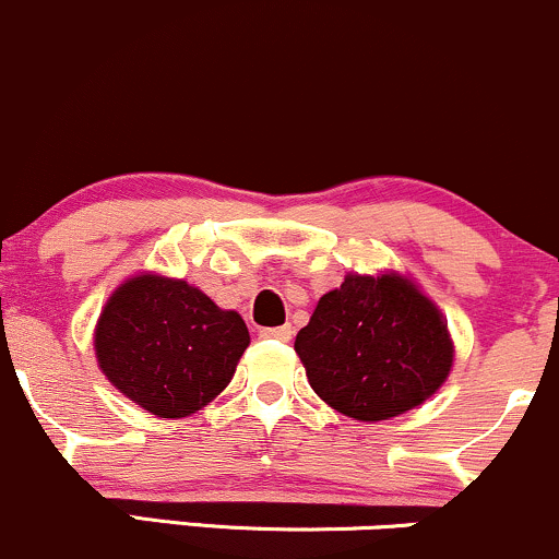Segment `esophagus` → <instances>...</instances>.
Returning a JSON list of instances; mask_svg holds the SVG:
<instances>
[{
	"label": "esophagus",
	"mask_w": 559,
	"mask_h": 559,
	"mask_svg": "<svg viewBox=\"0 0 559 559\" xmlns=\"http://www.w3.org/2000/svg\"><path fill=\"white\" fill-rule=\"evenodd\" d=\"M261 337H272V341H290L293 328L290 324H282V328H266L261 330Z\"/></svg>",
	"instance_id": "obj_1"
}]
</instances>
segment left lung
Instances as JSON below:
<instances>
[{
    "mask_svg": "<svg viewBox=\"0 0 559 559\" xmlns=\"http://www.w3.org/2000/svg\"><path fill=\"white\" fill-rule=\"evenodd\" d=\"M296 354L319 399L359 423H382L425 404L454 364L441 309L399 272L346 274L324 293Z\"/></svg>",
    "mask_w": 559,
    "mask_h": 559,
    "instance_id": "1",
    "label": "left lung"
}]
</instances>
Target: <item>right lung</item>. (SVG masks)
Returning a JSON list of instances; mask_svg holds the SVG:
<instances>
[{
	"mask_svg": "<svg viewBox=\"0 0 559 559\" xmlns=\"http://www.w3.org/2000/svg\"><path fill=\"white\" fill-rule=\"evenodd\" d=\"M250 346L237 311L190 282L140 272L110 293L94 328L99 369L150 415L179 419L211 404Z\"/></svg>",
	"mask_w": 559,
	"mask_h": 559,
	"instance_id": "add662e5",
	"label": "right lung"
}]
</instances>
